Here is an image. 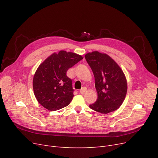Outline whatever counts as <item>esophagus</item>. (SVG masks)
<instances>
[{"instance_id": "34e87169", "label": "esophagus", "mask_w": 158, "mask_h": 158, "mask_svg": "<svg viewBox=\"0 0 158 158\" xmlns=\"http://www.w3.org/2000/svg\"><path fill=\"white\" fill-rule=\"evenodd\" d=\"M86 90H87V88H86L83 87L82 89H81L80 90V92L81 94H84V92H86Z\"/></svg>"}]
</instances>
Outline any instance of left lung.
<instances>
[{
    "instance_id": "8db88e82",
    "label": "left lung",
    "mask_w": 158,
    "mask_h": 158,
    "mask_svg": "<svg viewBox=\"0 0 158 158\" xmlns=\"http://www.w3.org/2000/svg\"><path fill=\"white\" fill-rule=\"evenodd\" d=\"M85 59L95 77L98 99L89 107L94 111L107 114L118 109L127 92V81L123 70L111 56L93 51L85 54Z\"/></svg>"
}]
</instances>
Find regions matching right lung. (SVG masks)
I'll use <instances>...</instances> for the list:
<instances>
[{"label":"right lung","instance_id":"1","mask_svg":"<svg viewBox=\"0 0 158 158\" xmlns=\"http://www.w3.org/2000/svg\"><path fill=\"white\" fill-rule=\"evenodd\" d=\"M83 57L73 52H54L38 66L33 79L35 97L49 111L69 106L74 97L72 80L66 72Z\"/></svg>","mask_w":158,"mask_h":158}]
</instances>
